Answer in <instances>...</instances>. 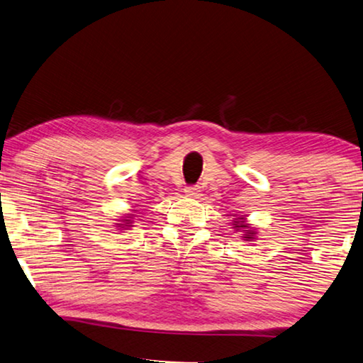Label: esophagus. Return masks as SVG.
<instances>
[{
	"label": "esophagus",
	"instance_id": "1",
	"mask_svg": "<svg viewBox=\"0 0 363 363\" xmlns=\"http://www.w3.org/2000/svg\"><path fill=\"white\" fill-rule=\"evenodd\" d=\"M185 194H186L188 198H198L199 188H196V186H186L185 188Z\"/></svg>",
	"mask_w": 363,
	"mask_h": 363
}]
</instances>
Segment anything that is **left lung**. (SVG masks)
Segmentation results:
<instances>
[{"mask_svg":"<svg viewBox=\"0 0 363 363\" xmlns=\"http://www.w3.org/2000/svg\"><path fill=\"white\" fill-rule=\"evenodd\" d=\"M232 228L242 233V240L247 243H253L258 240V228L247 220V216H235L232 220Z\"/></svg>","mask_w":363,"mask_h":363,"instance_id":"1","label":"left lung"}]
</instances>
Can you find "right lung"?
<instances>
[{"mask_svg":"<svg viewBox=\"0 0 363 363\" xmlns=\"http://www.w3.org/2000/svg\"><path fill=\"white\" fill-rule=\"evenodd\" d=\"M136 209H130V214H123L121 217H118V222H116L115 224V227L116 228H120V230H126V228H131V227H135L133 224H135V213Z\"/></svg>","mask_w":363,"mask_h":363,"instance_id":"1","label":"right lung"}]
</instances>
